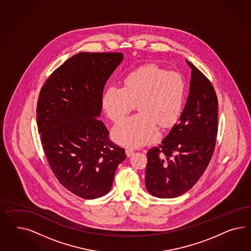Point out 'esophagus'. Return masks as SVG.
<instances>
[{"mask_svg":"<svg viewBox=\"0 0 251 251\" xmlns=\"http://www.w3.org/2000/svg\"><path fill=\"white\" fill-rule=\"evenodd\" d=\"M133 153H134V150H132V149H130V148H127V149H126V154H127V156H131Z\"/></svg>","mask_w":251,"mask_h":251,"instance_id":"esophagus-1","label":"esophagus"}]
</instances>
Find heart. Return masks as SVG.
<instances>
[{
	"mask_svg": "<svg viewBox=\"0 0 251 251\" xmlns=\"http://www.w3.org/2000/svg\"><path fill=\"white\" fill-rule=\"evenodd\" d=\"M123 83V87H108L104 95L107 117L120 122L136 105L140 113L115 127L112 136L118 144L128 147L145 145L158 136V126L167 129L178 120L186 92V83L179 73L149 64L129 73Z\"/></svg>",
	"mask_w": 251,
	"mask_h": 251,
	"instance_id": "heart-1",
	"label": "heart"
}]
</instances>
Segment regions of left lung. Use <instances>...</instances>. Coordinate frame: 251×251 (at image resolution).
<instances>
[{
	"label": "left lung",
	"mask_w": 251,
	"mask_h": 251,
	"mask_svg": "<svg viewBox=\"0 0 251 251\" xmlns=\"http://www.w3.org/2000/svg\"><path fill=\"white\" fill-rule=\"evenodd\" d=\"M190 94L182 114L158 147L147 152L145 187L162 199L191 189L213 157L218 131V99L211 81L190 61Z\"/></svg>",
	"instance_id": "8db88e82"
}]
</instances>
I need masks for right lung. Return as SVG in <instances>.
Masks as SVG:
<instances>
[{
	"instance_id": "1",
	"label": "right lung",
	"mask_w": 251,
	"mask_h": 251,
	"mask_svg": "<svg viewBox=\"0 0 251 251\" xmlns=\"http://www.w3.org/2000/svg\"><path fill=\"white\" fill-rule=\"evenodd\" d=\"M120 52H81L56 69L40 89L38 132L48 163L61 185L93 200L109 192L125 150L99 119L107 79Z\"/></svg>"
}]
</instances>
